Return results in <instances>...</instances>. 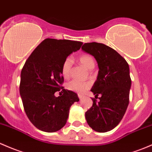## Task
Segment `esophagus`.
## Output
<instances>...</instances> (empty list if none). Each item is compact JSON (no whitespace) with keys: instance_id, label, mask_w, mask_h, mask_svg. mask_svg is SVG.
I'll list each match as a JSON object with an SVG mask.
<instances>
[{"instance_id":"1","label":"esophagus","mask_w":152,"mask_h":152,"mask_svg":"<svg viewBox=\"0 0 152 152\" xmlns=\"http://www.w3.org/2000/svg\"><path fill=\"white\" fill-rule=\"evenodd\" d=\"M78 97H79V99H82L83 97V95H81V94H78Z\"/></svg>"}]
</instances>
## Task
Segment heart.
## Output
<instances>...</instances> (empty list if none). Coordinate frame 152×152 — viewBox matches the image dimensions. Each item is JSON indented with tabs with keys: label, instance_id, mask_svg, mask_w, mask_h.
Returning <instances> with one entry per match:
<instances>
[{
	"label": "heart",
	"instance_id": "1",
	"mask_svg": "<svg viewBox=\"0 0 152 152\" xmlns=\"http://www.w3.org/2000/svg\"><path fill=\"white\" fill-rule=\"evenodd\" d=\"M79 61L89 70L93 69L95 66L94 58L92 56L87 55V54L81 55L79 57ZM72 64H73V61H72L71 57H67L62 64L61 73L65 79H69V77L71 76ZM67 87L69 90L79 92V93H84L85 91H87L89 89L90 85L87 82H81V81L73 80L68 83Z\"/></svg>",
	"mask_w": 152,
	"mask_h": 152
}]
</instances>
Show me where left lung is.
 <instances>
[{
	"label": "left lung",
	"mask_w": 152,
	"mask_h": 152,
	"mask_svg": "<svg viewBox=\"0 0 152 152\" xmlns=\"http://www.w3.org/2000/svg\"><path fill=\"white\" fill-rule=\"evenodd\" d=\"M81 49L96 60L98 75L91 91L95 97L101 95L98 103L92 98V106L85 113L86 120L92 130L108 132L119 124L128 106L131 87L128 63L116 51L100 43H85Z\"/></svg>",
	"instance_id": "1"
}]
</instances>
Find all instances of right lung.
Returning a JSON list of instances; mask_svg holds the SVG:
<instances>
[{
  "label": "right lung",
  "instance_id": "obj_1",
  "mask_svg": "<svg viewBox=\"0 0 152 152\" xmlns=\"http://www.w3.org/2000/svg\"><path fill=\"white\" fill-rule=\"evenodd\" d=\"M81 41L47 38L34 49L21 71L20 93L24 109L32 124L47 132L65 125L70 108L79 100L77 94L62 87L63 61L79 50ZM60 91V96L54 93Z\"/></svg>",
  "mask_w": 152,
  "mask_h": 152
}]
</instances>
